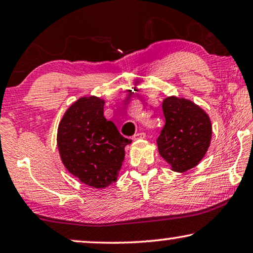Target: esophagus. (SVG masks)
I'll list each match as a JSON object with an SVG mask.
<instances>
[{"instance_id":"1","label":"esophagus","mask_w":253,"mask_h":253,"mask_svg":"<svg viewBox=\"0 0 253 253\" xmlns=\"http://www.w3.org/2000/svg\"><path fill=\"white\" fill-rule=\"evenodd\" d=\"M145 133L144 131H138V133L133 135V140H140V138H144Z\"/></svg>"}]
</instances>
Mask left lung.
I'll return each instance as SVG.
<instances>
[{
  "mask_svg": "<svg viewBox=\"0 0 253 253\" xmlns=\"http://www.w3.org/2000/svg\"><path fill=\"white\" fill-rule=\"evenodd\" d=\"M165 126L157 138L159 155L175 172H186L202 161L211 142L208 115L193 102L167 97L163 103Z\"/></svg>",
  "mask_w": 253,
  "mask_h": 253,
  "instance_id": "1",
  "label": "left lung"
}]
</instances>
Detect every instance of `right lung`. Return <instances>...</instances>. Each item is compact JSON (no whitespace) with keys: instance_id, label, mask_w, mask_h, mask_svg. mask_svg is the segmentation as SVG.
<instances>
[{"instance_id":"add662e5","label":"right lung","mask_w":253,"mask_h":253,"mask_svg":"<svg viewBox=\"0 0 253 253\" xmlns=\"http://www.w3.org/2000/svg\"><path fill=\"white\" fill-rule=\"evenodd\" d=\"M104 101L80 98L70 106L58 126L57 145L64 166L81 182L94 188L115 183L130 138L124 137L103 116Z\"/></svg>"}]
</instances>
